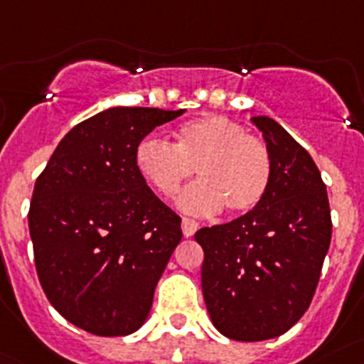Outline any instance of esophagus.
<instances>
[{
    "label": "esophagus",
    "mask_w": 364,
    "mask_h": 364,
    "mask_svg": "<svg viewBox=\"0 0 364 364\" xmlns=\"http://www.w3.org/2000/svg\"><path fill=\"white\" fill-rule=\"evenodd\" d=\"M181 229H183V235H185L186 238H191V236H194L196 230L200 229V223L194 220H191V218H183Z\"/></svg>",
    "instance_id": "34e87169"
}]
</instances>
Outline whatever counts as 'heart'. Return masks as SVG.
I'll use <instances>...</instances> for the list:
<instances>
[{
    "mask_svg": "<svg viewBox=\"0 0 364 364\" xmlns=\"http://www.w3.org/2000/svg\"><path fill=\"white\" fill-rule=\"evenodd\" d=\"M141 178L166 200H176L188 179L201 181L183 196L181 208L196 216L251 213L265 198L273 176L269 148L223 115H205L179 126L173 144L144 139L135 150Z\"/></svg>",
    "mask_w": 364,
    "mask_h": 364,
    "instance_id": "b5f03b06",
    "label": "heart"
}]
</instances>
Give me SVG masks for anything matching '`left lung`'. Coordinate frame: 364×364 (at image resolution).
<instances>
[{
	"label": "left lung",
	"instance_id": "left-lung-1",
	"mask_svg": "<svg viewBox=\"0 0 364 364\" xmlns=\"http://www.w3.org/2000/svg\"><path fill=\"white\" fill-rule=\"evenodd\" d=\"M273 161L257 208L194 235L203 247V299L229 339L286 333L311 304L331 240L326 185L311 156L269 117H251Z\"/></svg>",
	"mask_w": 364,
	"mask_h": 364
}]
</instances>
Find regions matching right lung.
<instances>
[{
	"mask_svg": "<svg viewBox=\"0 0 364 364\" xmlns=\"http://www.w3.org/2000/svg\"><path fill=\"white\" fill-rule=\"evenodd\" d=\"M183 113L107 107L65 134L36 179L29 232L38 278L53 308L90 333L143 326L181 242V218L141 178L135 150Z\"/></svg>",
	"mask_w": 364,
	"mask_h": 364,
	"instance_id": "obj_1",
	"label": "right lung"
}]
</instances>
